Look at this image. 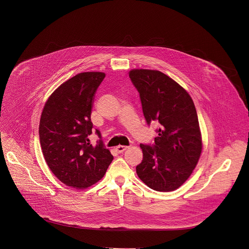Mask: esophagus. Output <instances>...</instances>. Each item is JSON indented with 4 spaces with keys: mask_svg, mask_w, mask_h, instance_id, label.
Returning <instances> with one entry per match:
<instances>
[{
    "mask_svg": "<svg viewBox=\"0 0 249 249\" xmlns=\"http://www.w3.org/2000/svg\"><path fill=\"white\" fill-rule=\"evenodd\" d=\"M126 148H127V146H125V145H118V146L116 147V150H117L119 153H122V152L124 151Z\"/></svg>",
    "mask_w": 249,
    "mask_h": 249,
    "instance_id": "1",
    "label": "esophagus"
}]
</instances>
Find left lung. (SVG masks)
I'll return each mask as SVG.
<instances>
[{
    "label": "left lung",
    "mask_w": 249,
    "mask_h": 249,
    "mask_svg": "<svg viewBox=\"0 0 249 249\" xmlns=\"http://www.w3.org/2000/svg\"><path fill=\"white\" fill-rule=\"evenodd\" d=\"M129 77L140 94L146 124L158 122L154 143H141L136 173L150 189L171 192L192 175L202 150L196 110L187 91L162 71L135 69Z\"/></svg>",
    "instance_id": "1"
}]
</instances>
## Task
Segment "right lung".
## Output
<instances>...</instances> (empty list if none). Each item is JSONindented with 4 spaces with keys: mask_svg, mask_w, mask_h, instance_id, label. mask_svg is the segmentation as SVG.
<instances>
[{
    "mask_svg": "<svg viewBox=\"0 0 249 249\" xmlns=\"http://www.w3.org/2000/svg\"><path fill=\"white\" fill-rule=\"evenodd\" d=\"M106 76L102 71L80 72L62 83L43 108L39 138L52 173L65 185L86 189L104 178L113 160L100 140L92 145L91 111L95 93Z\"/></svg>",
    "mask_w": 249,
    "mask_h": 249,
    "instance_id": "1",
    "label": "right lung"
}]
</instances>
